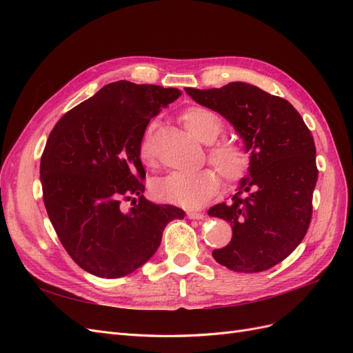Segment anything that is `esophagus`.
<instances>
[{"label": "esophagus", "mask_w": 353, "mask_h": 353, "mask_svg": "<svg viewBox=\"0 0 353 353\" xmlns=\"http://www.w3.org/2000/svg\"><path fill=\"white\" fill-rule=\"evenodd\" d=\"M187 216L188 219H203L205 215H203L201 212H187Z\"/></svg>", "instance_id": "34e87169"}]
</instances>
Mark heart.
I'll use <instances>...</instances> for the list:
<instances>
[{"label":"heart","instance_id":"b5f03b06","mask_svg":"<svg viewBox=\"0 0 353 353\" xmlns=\"http://www.w3.org/2000/svg\"><path fill=\"white\" fill-rule=\"evenodd\" d=\"M187 131L199 141L210 144L222 132L221 116L208 108L194 105L181 116ZM140 154L143 159L152 156V128L145 132ZM210 162L216 166L227 181H239L248 174L250 153L244 145L234 141H221L209 150ZM221 179L215 169L206 168L197 172H172L154 184L153 194L157 200L181 208L194 209L208 203L219 190Z\"/></svg>","mask_w":353,"mask_h":353}]
</instances>
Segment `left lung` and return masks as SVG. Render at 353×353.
<instances>
[{"label": "left lung", "mask_w": 353, "mask_h": 353, "mask_svg": "<svg viewBox=\"0 0 353 353\" xmlns=\"http://www.w3.org/2000/svg\"><path fill=\"white\" fill-rule=\"evenodd\" d=\"M185 92L225 117L250 153L249 174L231 203L208 212L232 227L230 244L213 250V259L237 272L270 270L301 244L311 223L318 179L314 137L290 103L254 85Z\"/></svg>", "instance_id": "obj_1"}]
</instances>
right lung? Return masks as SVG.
<instances>
[{"mask_svg": "<svg viewBox=\"0 0 353 353\" xmlns=\"http://www.w3.org/2000/svg\"><path fill=\"white\" fill-rule=\"evenodd\" d=\"M181 95L176 88L117 81L69 110L41 156L42 197L57 237L82 270L119 279L159 249L165 227L184 210L144 193L140 147L152 117ZM132 199L130 211L121 208Z\"/></svg>", "mask_w": 353, "mask_h": 353, "instance_id": "1", "label": "right lung"}]
</instances>
